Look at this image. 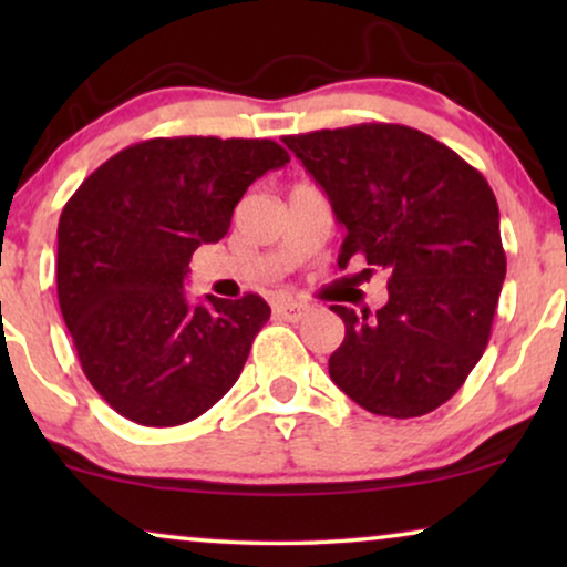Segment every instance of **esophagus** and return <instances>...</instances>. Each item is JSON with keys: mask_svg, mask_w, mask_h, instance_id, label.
I'll return each mask as SVG.
<instances>
[{"mask_svg": "<svg viewBox=\"0 0 567 567\" xmlns=\"http://www.w3.org/2000/svg\"><path fill=\"white\" fill-rule=\"evenodd\" d=\"M274 312L289 322H299L309 312V305H301L297 299H281L274 305Z\"/></svg>", "mask_w": 567, "mask_h": 567, "instance_id": "1", "label": "esophagus"}]
</instances>
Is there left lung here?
Here are the masks:
<instances>
[{
	"label": "left lung",
	"instance_id": "8db88e82",
	"mask_svg": "<svg viewBox=\"0 0 567 567\" xmlns=\"http://www.w3.org/2000/svg\"><path fill=\"white\" fill-rule=\"evenodd\" d=\"M346 227L338 266L390 270L382 309H330L346 338L330 379L374 415L417 417L452 398L491 338L506 278L491 185L423 131L361 123L284 136Z\"/></svg>",
	"mask_w": 567,
	"mask_h": 567
}]
</instances>
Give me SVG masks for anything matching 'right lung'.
<instances>
[{
  "label": "right lung",
  "mask_w": 567,
  "mask_h": 567,
  "mask_svg": "<svg viewBox=\"0 0 567 567\" xmlns=\"http://www.w3.org/2000/svg\"><path fill=\"white\" fill-rule=\"evenodd\" d=\"M286 162L270 138H150L66 200L59 307L84 377L115 413L152 429L188 423L243 374L266 299L190 305L183 286L190 255L219 243L245 190Z\"/></svg>",
  "instance_id": "add662e5"
}]
</instances>
